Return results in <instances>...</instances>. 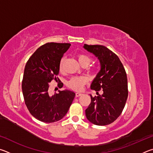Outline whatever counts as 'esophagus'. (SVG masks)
I'll list each match as a JSON object with an SVG mask.
<instances>
[{
	"label": "esophagus",
	"instance_id": "obj_1",
	"mask_svg": "<svg viewBox=\"0 0 153 153\" xmlns=\"http://www.w3.org/2000/svg\"><path fill=\"white\" fill-rule=\"evenodd\" d=\"M83 94H82V93H80V92H76V97H80V96H82Z\"/></svg>",
	"mask_w": 153,
	"mask_h": 153
}]
</instances>
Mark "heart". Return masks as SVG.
I'll use <instances>...</instances> for the list:
<instances>
[{
    "label": "heart",
    "mask_w": 153,
    "mask_h": 153,
    "mask_svg": "<svg viewBox=\"0 0 153 153\" xmlns=\"http://www.w3.org/2000/svg\"><path fill=\"white\" fill-rule=\"evenodd\" d=\"M77 60L81 65H88L90 63L92 59L89 55L84 53H80L77 55ZM63 60H61L59 64V71H63ZM88 81V79L85 76L73 77L67 82V86L76 91H80L83 89L84 85Z\"/></svg>",
    "instance_id": "1"
}]
</instances>
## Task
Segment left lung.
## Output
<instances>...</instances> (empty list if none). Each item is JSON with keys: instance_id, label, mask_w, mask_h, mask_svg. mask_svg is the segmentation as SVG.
Wrapping results in <instances>:
<instances>
[{"instance_id": "left-lung-1", "label": "left lung", "mask_w": 153, "mask_h": 153, "mask_svg": "<svg viewBox=\"0 0 153 153\" xmlns=\"http://www.w3.org/2000/svg\"><path fill=\"white\" fill-rule=\"evenodd\" d=\"M84 48L97 56L100 69L90 88L102 90V94L92 97L85 112L90 122L106 126L119 117L125 107L128 96V78L125 69L117 55L102 45H84Z\"/></svg>"}]
</instances>
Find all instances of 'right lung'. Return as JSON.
<instances>
[{"mask_svg": "<svg viewBox=\"0 0 153 153\" xmlns=\"http://www.w3.org/2000/svg\"><path fill=\"white\" fill-rule=\"evenodd\" d=\"M69 43L48 42L38 48L26 63L22 80L25 103L33 117L45 123L61 120L68 111L76 94L70 90H59L50 96L49 83L60 82L57 75L64 53ZM63 86L59 84V88Z\"/></svg>", "mask_w": 153, "mask_h": 153, "instance_id": "obj_1", "label": "right lung"}]
</instances>
